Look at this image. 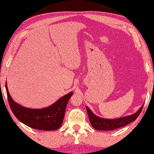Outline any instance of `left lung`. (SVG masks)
<instances>
[{
    "mask_svg": "<svg viewBox=\"0 0 154 154\" xmlns=\"http://www.w3.org/2000/svg\"><path fill=\"white\" fill-rule=\"evenodd\" d=\"M143 105L132 115L120 118L117 119H104L94 115L89 108L87 106V112L89 116L91 124L94 129L99 130H113L124 126L134 121L141 112Z\"/></svg>",
    "mask_w": 154,
    "mask_h": 154,
    "instance_id": "1",
    "label": "left lung"
}]
</instances>
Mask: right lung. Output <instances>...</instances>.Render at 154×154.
<instances>
[{"label": "right lung", "mask_w": 154, "mask_h": 154, "mask_svg": "<svg viewBox=\"0 0 154 154\" xmlns=\"http://www.w3.org/2000/svg\"><path fill=\"white\" fill-rule=\"evenodd\" d=\"M6 90L10 107L17 119L29 127L42 130H55L61 126L67 104L73 94V93H68L44 109H32L15 103L10 95L6 84Z\"/></svg>", "instance_id": "right-lung-1"}]
</instances>
